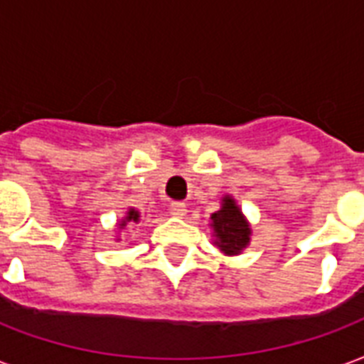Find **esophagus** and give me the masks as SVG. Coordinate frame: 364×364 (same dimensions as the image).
I'll return each instance as SVG.
<instances>
[{
  "label": "esophagus",
  "instance_id": "esophagus-1",
  "mask_svg": "<svg viewBox=\"0 0 364 364\" xmlns=\"http://www.w3.org/2000/svg\"><path fill=\"white\" fill-rule=\"evenodd\" d=\"M186 203L184 201H172L171 203V213L174 215V217H184L186 215Z\"/></svg>",
  "mask_w": 364,
  "mask_h": 364
}]
</instances>
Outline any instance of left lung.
I'll return each instance as SVG.
<instances>
[{
  "label": "left lung",
  "mask_w": 364,
  "mask_h": 364,
  "mask_svg": "<svg viewBox=\"0 0 364 364\" xmlns=\"http://www.w3.org/2000/svg\"><path fill=\"white\" fill-rule=\"evenodd\" d=\"M211 221H213L215 235H217L215 244L225 254H238L242 248H246V244L250 242V227L244 221L235 200L225 198L223 208L211 215Z\"/></svg>",
  "instance_id": "8db88e82"
}]
</instances>
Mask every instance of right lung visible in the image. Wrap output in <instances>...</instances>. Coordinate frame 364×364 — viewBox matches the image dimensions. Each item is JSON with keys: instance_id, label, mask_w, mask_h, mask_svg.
I'll return each mask as SVG.
<instances>
[{"instance_id": "1", "label": "right lung", "mask_w": 364, "mask_h": 364, "mask_svg": "<svg viewBox=\"0 0 364 364\" xmlns=\"http://www.w3.org/2000/svg\"><path fill=\"white\" fill-rule=\"evenodd\" d=\"M137 219H139V213H137V211H135V209H129V211H127V217H126V221H122V227H124V225H126L127 221H137Z\"/></svg>"}]
</instances>
